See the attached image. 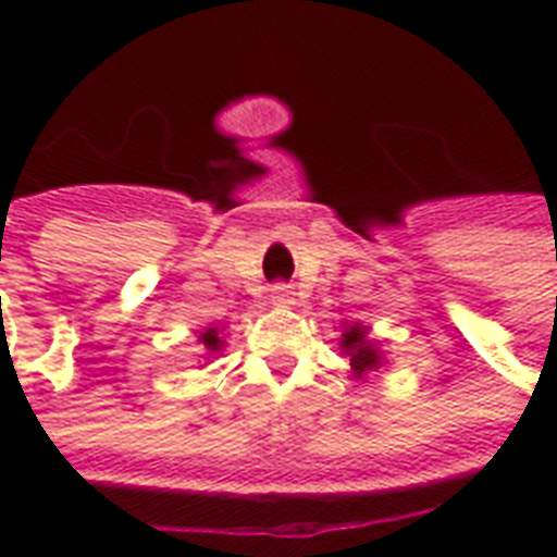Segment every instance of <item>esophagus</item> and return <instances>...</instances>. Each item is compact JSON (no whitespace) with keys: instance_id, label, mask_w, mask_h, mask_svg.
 I'll return each instance as SVG.
<instances>
[{"instance_id":"1","label":"esophagus","mask_w":557,"mask_h":557,"mask_svg":"<svg viewBox=\"0 0 557 557\" xmlns=\"http://www.w3.org/2000/svg\"><path fill=\"white\" fill-rule=\"evenodd\" d=\"M295 292H292V286H286V283H277L274 289H271V301L274 304H292L295 298H292Z\"/></svg>"}]
</instances>
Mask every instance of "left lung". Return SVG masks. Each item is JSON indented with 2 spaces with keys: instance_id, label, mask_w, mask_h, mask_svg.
Wrapping results in <instances>:
<instances>
[{
  "instance_id": "8db88e82",
  "label": "left lung",
  "mask_w": 557,
  "mask_h": 557,
  "mask_svg": "<svg viewBox=\"0 0 557 557\" xmlns=\"http://www.w3.org/2000/svg\"><path fill=\"white\" fill-rule=\"evenodd\" d=\"M339 346L349 355V367L355 379H363L367 373H375V370L382 367V361H385L379 346L367 337V327H363L361 322H351V325L343 331Z\"/></svg>"
}]
</instances>
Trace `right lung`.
I'll return each mask as SVG.
<instances>
[{"instance_id": "1", "label": "right lung", "mask_w": 557, "mask_h": 557, "mask_svg": "<svg viewBox=\"0 0 557 557\" xmlns=\"http://www.w3.org/2000/svg\"><path fill=\"white\" fill-rule=\"evenodd\" d=\"M199 346H202L208 355H214V351L223 349V339H220L218 327H206V331H199Z\"/></svg>"}]
</instances>
